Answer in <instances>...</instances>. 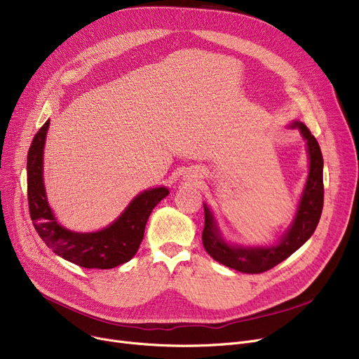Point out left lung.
Returning <instances> with one entry per match:
<instances>
[{
    "mask_svg": "<svg viewBox=\"0 0 359 359\" xmlns=\"http://www.w3.org/2000/svg\"><path fill=\"white\" fill-rule=\"evenodd\" d=\"M291 128H297L307 142V154L310 160L307 182L301 194L294 221L288 230L280 236L276 244L271 246H238L224 240L218 229L217 219L203 203L205 227L202 231L203 248L212 259L243 273H262L272 269L278 263L290 257L295 250L313 236L320 215L323 210V156L317 140L303 122H294Z\"/></svg>",
    "mask_w": 359,
    "mask_h": 359,
    "instance_id": "obj_1",
    "label": "left lung"
}]
</instances>
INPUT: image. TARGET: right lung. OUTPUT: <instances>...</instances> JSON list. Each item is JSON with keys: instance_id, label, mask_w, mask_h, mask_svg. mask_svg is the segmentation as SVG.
<instances>
[{"instance_id": "add662e5", "label": "right lung", "mask_w": 359, "mask_h": 359, "mask_svg": "<svg viewBox=\"0 0 359 359\" xmlns=\"http://www.w3.org/2000/svg\"><path fill=\"white\" fill-rule=\"evenodd\" d=\"M49 119L37 130L27 154L29 211L37 234L62 259L87 269H111L129 262L140 249L145 224L156 205L168 195L165 186L138 194L107 227L93 233H75L56 221L43 183V148Z\"/></svg>"}]
</instances>
